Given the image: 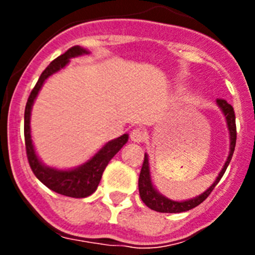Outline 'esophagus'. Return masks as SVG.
<instances>
[{
  "mask_svg": "<svg viewBox=\"0 0 255 255\" xmlns=\"http://www.w3.org/2000/svg\"><path fill=\"white\" fill-rule=\"evenodd\" d=\"M144 138H145V134L141 129H134L130 132V139L135 143H140V141L144 140Z\"/></svg>",
  "mask_w": 255,
  "mask_h": 255,
  "instance_id": "esophagus-1",
  "label": "esophagus"
}]
</instances>
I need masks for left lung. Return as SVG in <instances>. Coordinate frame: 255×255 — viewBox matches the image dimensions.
Here are the masks:
<instances>
[{"mask_svg": "<svg viewBox=\"0 0 255 255\" xmlns=\"http://www.w3.org/2000/svg\"><path fill=\"white\" fill-rule=\"evenodd\" d=\"M216 102H217V106L220 107L222 114H224L225 119H226L227 129H229V134H230V152H229V155H227L226 162H225L224 164V167H222V170L220 171V173H218V176L216 177L215 181H213V184H212L206 191H203L202 194L198 195V197L195 198H191V199L177 202V200H172L170 199V198L162 195L161 193L155 189V186L153 185L152 176H150L149 158H148V154L145 153V154H144V162H143V166H141L140 175H139V194H140L143 203L147 207H149L150 209H153V211L162 212V213H180V212L190 211V209L195 208V207L199 206L202 202H204V200L207 199V197L211 194L212 190L215 189V186L220 182L221 177L224 176L225 171H226L230 161H231V158H233L234 150H235V144H236L235 112H234L233 106L229 105L227 101L217 100Z\"/></svg>", "mask_w": 255, "mask_h": 255, "instance_id": "8db88e82", "label": "left lung"}]
</instances>
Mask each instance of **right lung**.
<instances>
[{
    "label": "right lung",
    "instance_id": "obj_1",
    "mask_svg": "<svg viewBox=\"0 0 255 255\" xmlns=\"http://www.w3.org/2000/svg\"><path fill=\"white\" fill-rule=\"evenodd\" d=\"M88 53L89 51L83 47L74 46L67 49L64 55L58 56L56 60L52 61L43 73L40 74L37 84L33 88L26 102L25 114H24V136H25L26 155H28L31 171L47 188L56 191L58 194L71 198H85L93 194L98 188V184L102 179V173L107 167L108 162L114 158V155L128 143V139H129V134H124L114 140L107 141L91 159L70 170H58V168L46 166L35 153L34 144L30 135V115L31 107L34 105L40 88L49 76L60 71L61 69H64L71 58L88 55Z\"/></svg>",
    "mask_w": 255,
    "mask_h": 255
}]
</instances>
